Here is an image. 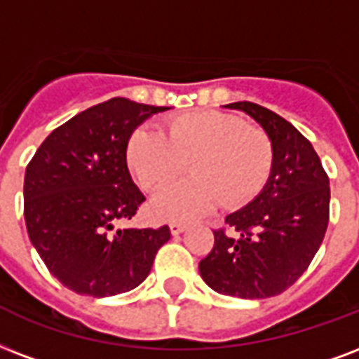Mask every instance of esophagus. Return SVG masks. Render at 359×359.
<instances>
[{"instance_id": "34e87169", "label": "esophagus", "mask_w": 359, "mask_h": 359, "mask_svg": "<svg viewBox=\"0 0 359 359\" xmlns=\"http://www.w3.org/2000/svg\"><path fill=\"white\" fill-rule=\"evenodd\" d=\"M169 229H171V233H173V235H179V233H182V231H186V229H188V224L171 222V224H169Z\"/></svg>"}]
</instances>
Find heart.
Listing matches in <instances>:
<instances>
[{
  "mask_svg": "<svg viewBox=\"0 0 359 359\" xmlns=\"http://www.w3.org/2000/svg\"><path fill=\"white\" fill-rule=\"evenodd\" d=\"M126 160L144 190H160L156 215L163 218H196L216 205L239 209L250 203L269 182L275 165V144L264 128L246 124L222 111H194L175 116L165 135L139 126L130 135Z\"/></svg>",
  "mask_w": 359,
  "mask_h": 359,
  "instance_id": "b5f03b06",
  "label": "heart"
}]
</instances>
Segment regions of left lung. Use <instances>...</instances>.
Instances as JSON below:
<instances>
[{"instance_id": "1", "label": "left lung", "mask_w": 359, "mask_h": 359, "mask_svg": "<svg viewBox=\"0 0 359 359\" xmlns=\"http://www.w3.org/2000/svg\"><path fill=\"white\" fill-rule=\"evenodd\" d=\"M275 144V165L258 198L212 229L215 245L199 262L207 286L241 299L283 294L307 271L330 222V177L316 150L288 120L269 109L237 101Z\"/></svg>"}]
</instances>
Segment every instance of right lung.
Segmentation results:
<instances>
[{
	"mask_svg": "<svg viewBox=\"0 0 359 359\" xmlns=\"http://www.w3.org/2000/svg\"><path fill=\"white\" fill-rule=\"evenodd\" d=\"M169 107L113 97L52 131L24 177V218L41 259L65 288L92 297L130 292L149 277L171 237L118 229L144 201L131 179L126 147L137 126Z\"/></svg>",
	"mask_w": 359,
	"mask_h": 359,
	"instance_id": "1",
	"label": "right lung"
}]
</instances>
